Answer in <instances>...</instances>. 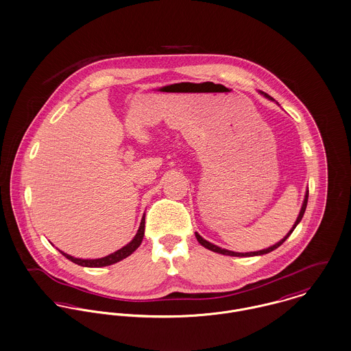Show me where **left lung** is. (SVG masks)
<instances>
[{"instance_id": "8db88e82", "label": "left lung", "mask_w": 351, "mask_h": 351, "mask_svg": "<svg viewBox=\"0 0 351 351\" xmlns=\"http://www.w3.org/2000/svg\"><path fill=\"white\" fill-rule=\"evenodd\" d=\"M264 94V93H263ZM267 98H269V99H272V97L271 95H268V94H264ZM307 202H308V193L306 194V197H304V202H303V206H302V210H300V214H299V217H298V219H296V222H295V225H293V228H292V230L289 232V233L287 234L280 242H277L276 245H273L271 247H268V249H264V250H258V252H250V253H235V252H232V250H226V249H222V247H218L217 245H213V243H210L208 241H206V239H203L200 235L197 233H195L196 235V239H197V242L200 243V245H203L206 249H208V250H213V252H215V253H221V254H226V256H233V257H252V256H261V254H267V253H269V252H272L274 249H277L291 234L292 232L295 230V228L298 226V223L302 221V218H303V215H304V211H306V207H307Z\"/></svg>"}]
</instances>
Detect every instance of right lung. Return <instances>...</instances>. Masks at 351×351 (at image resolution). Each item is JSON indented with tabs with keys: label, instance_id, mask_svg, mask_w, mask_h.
Returning <instances> with one entry per match:
<instances>
[{
	"label": "right lung",
	"instance_id": "add662e5",
	"mask_svg": "<svg viewBox=\"0 0 351 351\" xmlns=\"http://www.w3.org/2000/svg\"><path fill=\"white\" fill-rule=\"evenodd\" d=\"M144 230H145V217H143L141 219V223H140V228L137 230V234L134 235V238L123 247H121L117 252L106 256V257H102V258H97V260H80V258H75L73 256H69L63 252H60L67 260L78 264L80 267H87V268H101V267H108V265H112V264H116L118 261L126 258L128 256H130L141 243L143 241V237H144Z\"/></svg>",
	"mask_w": 351,
	"mask_h": 351
}]
</instances>
